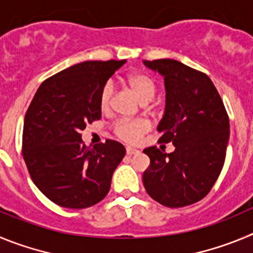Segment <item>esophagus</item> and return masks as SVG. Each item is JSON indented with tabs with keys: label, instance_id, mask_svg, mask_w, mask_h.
<instances>
[{
	"label": "esophagus",
	"instance_id": "obj_1",
	"mask_svg": "<svg viewBox=\"0 0 253 253\" xmlns=\"http://www.w3.org/2000/svg\"><path fill=\"white\" fill-rule=\"evenodd\" d=\"M126 152H127V155H129V156H132V155H136V154H138V150L137 149H135V147H131V146H127L126 147Z\"/></svg>",
	"mask_w": 253,
	"mask_h": 253
}]
</instances>
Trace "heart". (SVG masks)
Wrapping results in <instances>:
<instances>
[{
    "mask_svg": "<svg viewBox=\"0 0 253 253\" xmlns=\"http://www.w3.org/2000/svg\"><path fill=\"white\" fill-rule=\"evenodd\" d=\"M127 83H128L129 88L133 90L137 98L143 103L151 101L155 97L156 92H158V85L156 82L151 78L150 76L145 74V73H131L127 77ZM113 94V87L111 83H107L103 87L101 92V97H99V104H101L102 111H107L111 106V101H112ZM149 126L145 121L141 120H136V121H121L116 125V133L120 138L128 142H135L141 136L147 131Z\"/></svg>",
    "mask_w": 253,
    "mask_h": 253,
    "instance_id": "b5f03b06",
    "label": "heart"
}]
</instances>
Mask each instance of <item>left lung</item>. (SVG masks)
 <instances>
[{
	"label": "left lung",
	"instance_id": "1",
	"mask_svg": "<svg viewBox=\"0 0 253 253\" xmlns=\"http://www.w3.org/2000/svg\"><path fill=\"white\" fill-rule=\"evenodd\" d=\"M143 64L164 77L166 99L159 141L175 146L170 154L156 146L143 150L150 158L143 185L163 206H190L203 199L219 176L229 140L228 116L207 74L172 59Z\"/></svg>",
	"mask_w": 253,
	"mask_h": 253
}]
</instances>
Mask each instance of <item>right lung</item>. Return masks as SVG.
<instances>
[{
    "label": "right lung",
    "mask_w": 253,
    "mask_h": 253,
    "mask_svg": "<svg viewBox=\"0 0 253 253\" xmlns=\"http://www.w3.org/2000/svg\"><path fill=\"white\" fill-rule=\"evenodd\" d=\"M125 63L83 61L61 70L42 82L27 108L24 160L34 184L58 206L88 208L110 192L126 149L113 140L88 149L81 132L101 118L102 89Z\"/></svg>",
    "instance_id": "obj_1"
}]
</instances>
